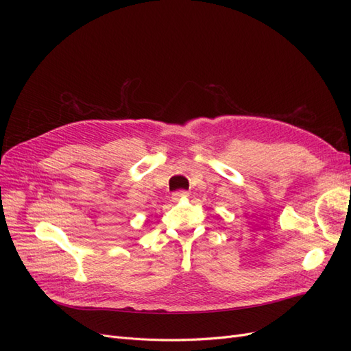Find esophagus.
<instances>
[{
    "instance_id": "esophagus-1",
    "label": "esophagus",
    "mask_w": 351,
    "mask_h": 351,
    "mask_svg": "<svg viewBox=\"0 0 351 351\" xmlns=\"http://www.w3.org/2000/svg\"><path fill=\"white\" fill-rule=\"evenodd\" d=\"M189 196V193L186 192V190H180V192H176V193H173V202H180V200H183V199H186Z\"/></svg>"
}]
</instances>
